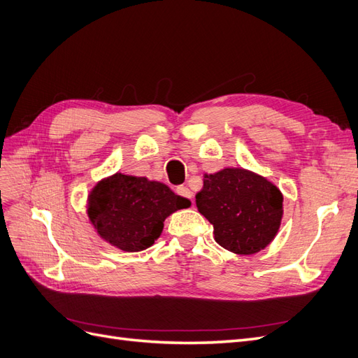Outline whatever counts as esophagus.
Listing matches in <instances>:
<instances>
[{
	"instance_id": "esophagus-1",
	"label": "esophagus",
	"mask_w": 358,
	"mask_h": 358,
	"mask_svg": "<svg viewBox=\"0 0 358 358\" xmlns=\"http://www.w3.org/2000/svg\"><path fill=\"white\" fill-rule=\"evenodd\" d=\"M177 194H180L181 197H186V199H192V192L186 186H178Z\"/></svg>"
}]
</instances>
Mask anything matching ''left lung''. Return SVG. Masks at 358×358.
Wrapping results in <instances>:
<instances>
[{"instance_id":"1","label":"left lung","mask_w":358,"mask_h":358,"mask_svg":"<svg viewBox=\"0 0 358 358\" xmlns=\"http://www.w3.org/2000/svg\"><path fill=\"white\" fill-rule=\"evenodd\" d=\"M196 205L214 226L215 242L241 255L257 254L266 248L274 239L283 215L280 190L242 168L205 176Z\"/></svg>"}]
</instances>
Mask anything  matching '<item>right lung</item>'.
<instances>
[{
	"mask_svg": "<svg viewBox=\"0 0 358 358\" xmlns=\"http://www.w3.org/2000/svg\"><path fill=\"white\" fill-rule=\"evenodd\" d=\"M189 206V199L162 182L115 174L92 189L87 213L106 242L127 252H138L161 236L168 215Z\"/></svg>",
	"mask_w": 358,
	"mask_h": 358,
	"instance_id": "add662e5",
	"label": "right lung"
}]
</instances>
